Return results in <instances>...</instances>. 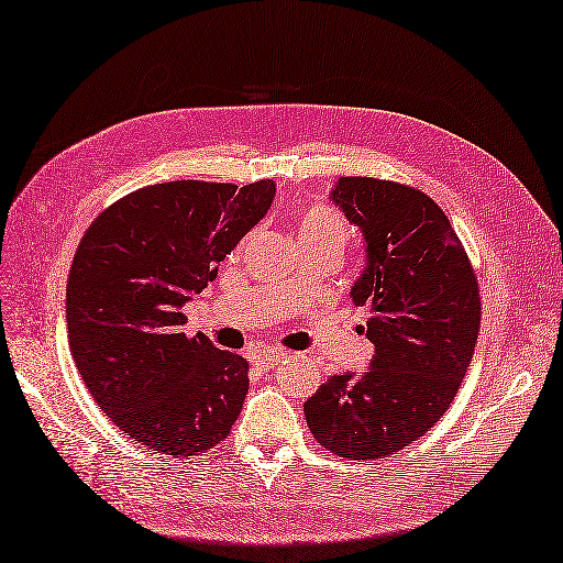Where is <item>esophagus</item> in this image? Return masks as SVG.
Segmentation results:
<instances>
[{
	"label": "esophagus",
	"instance_id": "obj_1",
	"mask_svg": "<svg viewBox=\"0 0 563 563\" xmlns=\"http://www.w3.org/2000/svg\"><path fill=\"white\" fill-rule=\"evenodd\" d=\"M287 354L283 352V350H266V352H258L256 356H254V366L258 368V371H271V368H276L283 358H285Z\"/></svg>",
	"mask_w": 563,
	"mask_h": 563
}]
</instances>
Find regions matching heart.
Masks as SVG:
<instances>
[{
    "label": "heart",
    "mask_w": 563,
    "mask_h": 563,
    "mask_svg": "<svg viewBox=\"0 0 563 563\" xmlns=\"http://www.w3.org/2000/svg\"><path fill=\"white\" fill-rule=\"evenodd\" d=\"M301 240H333L344 244L350 235V228L340 213L325 207H311L299 221Z\"/></svg>",
    "instance_id": "b5f03b06"
}]
</instances>
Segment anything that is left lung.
Here are the masks:
<instances>
[{
    "label": "left lung",
    "instance_id": "8db88e82",
    "mask_svg": "<svg viewBox=\"0 0 563 563\" xmlns=\"http://www.w3.org/2000/svg\"><path fill=\"white\" fill-rule=\"evenodd\" d=\"M330 199L364 233L366 266L350 295L368 307L362 333L376 354L364 376H330L305 416L333 454L383 459L450 409L478 340L481 292L464 244L426 192L350 176Z\"/></svg>",
    "mask_w": 563,
    "mask_h": 563
}]
</instances>
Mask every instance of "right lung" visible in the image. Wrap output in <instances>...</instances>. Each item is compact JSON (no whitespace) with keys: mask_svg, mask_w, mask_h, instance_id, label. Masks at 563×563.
Returning a JSON list of instances; mask_svg holds the SVG:
<instances>
[{"mask_svg":"<svg viewBox=\"0 0 563 563\" xmlns=\"http://www.w3.org/2000/svg\"><path fill=\"white\" fill-rule=\"evenodd\" d=\"M273 197V180L158 183L113 201L78 244L66 285L70 354L99 409L152 452L197 456L238 421L250 364L187 338L183 307Z\"/></svg>","mask_w":563,"mask_h":563,"instance_id":"add662e5","label":"right lung"}]
</instances>
